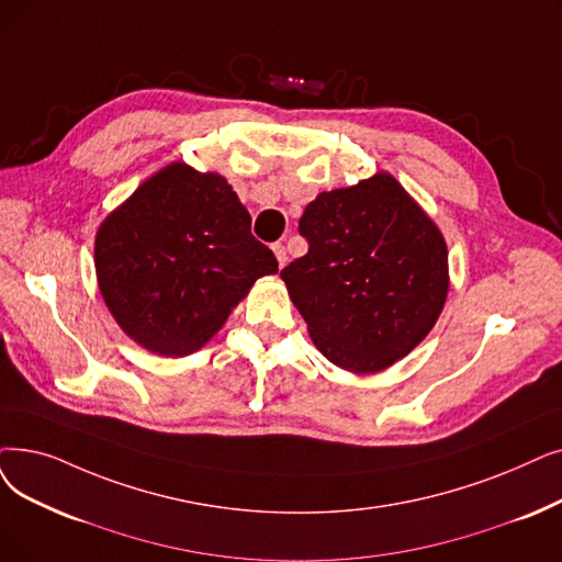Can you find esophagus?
<instances>
[{"mask_svg": "<svg viewBox=\"0 0 562 562\" xmlns=\"http://www.w3.org/2000/svg\"><path fill=\"white\" fill-rule=\"evenodd\" d=\"M273 252H276V257H278V263L280 266H284L286 263V248H284V243H273Z\"/></svg>", "mask_w": 562, "mask_h": 562, "instance_id": "34e87169", "label": "esophagus"}]
</instances>
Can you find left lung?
I'll return each instance as SVG.
<instances>
[{"label": "left lung", "instance_id": "1", "mask_svg": "<svg viewBox=\"0 0 562 562\" xmlns=\"http://www.w3.org/2000/svg\"><path fill=\"white\" fill-rule=\"evenodd\" d=\"M299 232L307 252L280 278L330 362L368 374L420 345L448 296V248L393 177L322 192Z\"/></svg>", "mask_w": 562, "mask_h": 562}]
</instances>
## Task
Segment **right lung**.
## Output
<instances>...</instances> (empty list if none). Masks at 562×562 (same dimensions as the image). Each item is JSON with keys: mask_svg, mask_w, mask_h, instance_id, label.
I'll use <instances>...</instances> for the list:
<instances>
[{"mask_svg": "<svg viewBox=\"0 0 562 562\" xmlns=\"http://www.w3.org/2000/svg\"><path fill=\"white\" fill-rule=\"evenodd\" d=\"M217 175L175 162L105 217L95 273L116 324L160 356H188L221 330L278 259Z\"/></svg>", "mask_w": 562, "mask_h": 562, "instance_id": "obj_1", "label": "right lung"}]
</instances>
